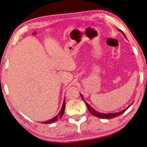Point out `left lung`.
Returning a JSON list of instances; mask_svg holds the SVG:
<instances>
[{
    "label": "left lung",
    "instance_id": "8db88e82",
    "mask_svg": "<svg viewBox=\"0 0 147 147\" xmlns=\"http://www.w3.org/2000/svg\"><path fill=\"white\" fill-rule=\"evenodd\" d=\"M119 30L120 31L121 33L123 34V36L126 38L125 34L123 33V32L122 31V30H119ZM80 95L82 96V100L84 101V102L86 103V105L87 106V108H88V109L89 110V112H90L93 115L95 116V117H97L100 118V119H113V118H115V117H117L119 115H121L122 113H124V111H125L126 109H127L129 108V107H130V106H128L126 109H123V111H119V112H117V113H100V112H98V111H96V110H94V109L93 108H91V106L89 105V104H88V103H87L85 100H84V98L82 97V94H80Z\"/></svg>",
    "mask_w": 147,
    "mask_h": 147
}]
</instances>
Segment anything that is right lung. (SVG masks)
Returning a JSON list of instances; mask_svg holds the SVG:
<instances>
[{
    "label": "right lung",
    "mask_w": 147,
    "mask_h": 147,
    "mask_svg": "<svg viewBox=\"0 0 147 147\" xmlns=\"http://www.w3.org/2000/svg\"><path fill=\"white\" fill-rule=\"evenodd\" d=\"M65 108V99H64L63 103V106H62V108L61 109V110H60V111H59L58 115H57L56 117H54V118L51 119V120L41 122V123H43V124H52V123H54V122H56V121H58V119H61L62 117V116H63V113H64Z\"/></svg>",
    "instance_id": "1"
}]
</instances>
